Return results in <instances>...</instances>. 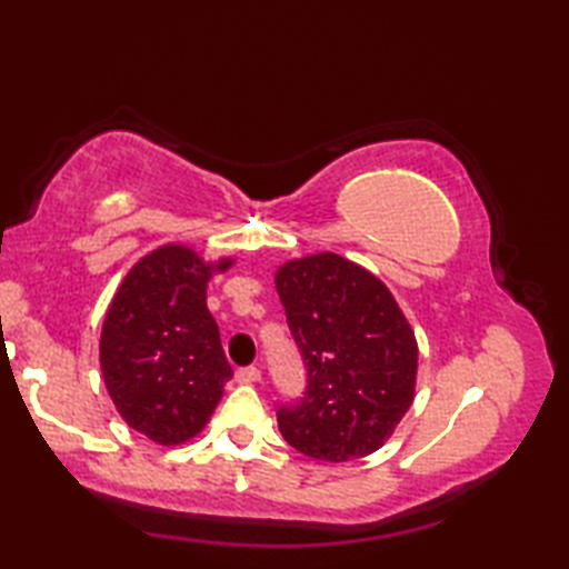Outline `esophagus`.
Masks as SVG:
<instances>
[{
    "label": "esophagus",
    "mask_w": 569,
    "mask_h": 569,
    "mask_svg": "<svg viewBox=\"0 0 569 569\" xmlns=\"http://www.w3.org/2000/svg\"><path fill=\"white\" fill-rule=\"evenodd\" d=\"M237 381H239V383H257V381H261V371H259L257 367L239 369V371H237Z\"/></svg>",
    "instance_id": "34e87169"
}]
</instances>
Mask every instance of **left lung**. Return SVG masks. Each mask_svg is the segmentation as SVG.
Segmentation results:
<instances>
[{"mask_svg":"<svg viewBox=\"0 0 569 569\" xmlns=\"http://www.w3.org/2000/svg\"><path fill=\"white\" fill-rule=\"evenodd\" d=\"M276 291L308 367L298 403L278 408L286 442L320 462L377 452L416 398L418 340L381 278L340 253L278 266Z\"/></svg>","mask_w":569,"mask_h":569,"instance_id":"8db88e82","label":"left lung"}]
</instances>
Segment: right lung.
Instances as JSON below:
<instances>
[{"label": "right lung", "mask_w": 569, "mask_h": 569, "mask_svg": "<svg viewBox=\"0 0 569 569\" xmlns=\"http://www.w3.org/2000/svg\"><path fill=\"white\" fill-rule=\"evenodd\" d=\"M232 257L204 261L186 244H163L131 266L102 322L107 393L131 430L163 447L208 426L232 367L208 310V283Z\"/></svg>", "instance_id": "add662e5"}]
</instances>
